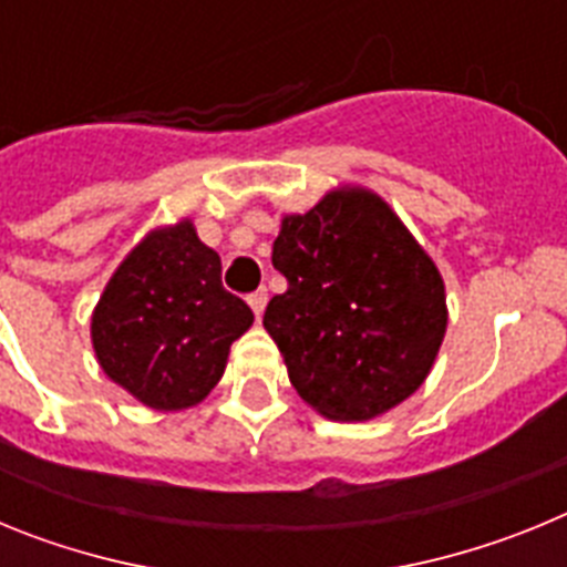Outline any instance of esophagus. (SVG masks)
<instances>
[{
	"label": "esophagus",
	"instance_id": "obj_1",
	"mask_svg": "<svg viewBox=\"0 0 567 567\" xmlns=\"http://www.w3.org/2000/svg\"><path fill=\"white\" fill-rule=\"evenodd\" d=\"M249 307H252V312H255V318H260V315H264V309H267V300H269V295H267V289H258V292H252L249 295Z\"/></svg>",
	"mask_w": 567,
	"mask_h": 567
}]
</instances>
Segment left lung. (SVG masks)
Instances as JSON below:
<instances>
[{
	"label": "left lung",
	"instance_id": "1",
	"mask_svg": "<svg viewBox=\"0 0 567 567\" xmlns=\"http://www.w3.org/2000/svg\"><path fill=\"white\" fill-rule=\"evenodd\" d=\"M272 267L287 278L264 312L289 383L329 420L363 423L425 383L449 327L432 255L360 184L284 215Z\"/></svg>",
	"mask_w": 567,
	"mask_h": 567
}]
</instances>
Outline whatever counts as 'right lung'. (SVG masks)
I'll use <instances>...</instances> for the list:
<instances>
[{
	"label": "right lung",
	"mask_w": 567,
	"mask_h": 567,
	"mask_svg": "<svg viewBox=\"0 0 567 567\" xmlns=\"http://www.w3.org/2000/svg\"><path fill=\"white\" fill-rule=\"evenodd\" d=\"M252 309L221 287V258L189 218L155 227L110 275L90 318L102 372L155 412L202 403Z\"/></svg>",
	"instance_id": "add662e5"
}]
</instances>
